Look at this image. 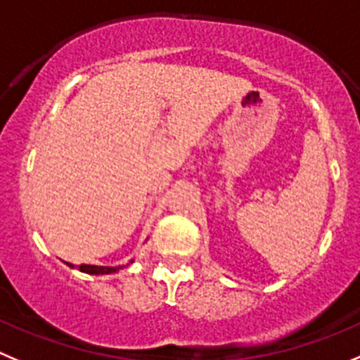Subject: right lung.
I'll list each match as a JSON object with an SVG mask.
<instances>
[{"label":"right lung","instance_id":"obj_1","mask_svg":"<svg viewBox=\"0 0 360 360\" xmlns=\"http://www.w3.org/2000/svg\"><path fill=\"white\" fill-rule=\"evenodd\" d=\"M68 266H72V263H68ZM79 270L86 274H111L116 272L115 266H97V265H79Z\"/></svg>","mask_w":360,"mask_h":360}]
</instances>
